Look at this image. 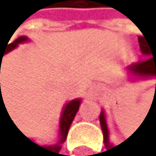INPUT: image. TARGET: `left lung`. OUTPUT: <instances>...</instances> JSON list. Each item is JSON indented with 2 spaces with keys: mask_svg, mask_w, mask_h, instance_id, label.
<instances>
[{
  "mask_svg": "<svg viewBox=\"0 0 156 156\" xmlns=\"http://www.w3.org/2000/svg\"><path fill=\"white\" fill-rule=\"evenodd\" d=\"M138 43H140V48L141 52L144 53V56H146L142 61H138L136 64H133L130 66H128V70L133 75L137 77H155L156 75V41H149L146 37L140 36L138 37ZM100 125H101V130H103V137H104V144L107 146V151L104 153L109 156L119 155L117 153L119 146H113L109 144L108 141V128H107V122H105V116L104 112L101 111L100 113Z\"/></svg>",
  "mask_w": 156,
  "mask_h": 156,
  "instance_id": "1",
  "label": "left lung"
}]
</instances>
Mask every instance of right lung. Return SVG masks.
<instances>
[{
    "label": "right lung",
    "mask_w": 156,
    "mask_h": 156,
    "mask_svg": "<svg viewBox=\"0 0 156 156\" xmlns=\"http://www.w3.org/2000/svg\"><path fill=\"white\" fill-rule=\"evenodd\" d=\"M27 40V37L26 36H20V37H18L15 41H12L10 44H6L5 47L0 49V58H3V55L7 52H10L12 51L14 48L18 45L19 43H23ZM10 41V40H9ZM3 103V100L1 101V104ZM79 104H81V100L79 99H75V100H72V101H69L68 104L65 105V108H64V112H62V116H61V121H60V140L58 142H57L56 145H51V146H39L36 145L35 142H32L30 138H27L30 142H31V145H32V147H34V154L35 155H41V156H58V155H62L60 154V150L62 147V144L65 142L66 140V137H68V132H69V128L70 125H72V122H73V120L75 117V115H77L78 112V109H79ZM5 105V104H3ZM3 105H2V108H3ZM5 109H6V107H5ZM9 113V112H7Z\"/></svg>",
    "instance_id": "right-lung-1"
}]
</instances>
